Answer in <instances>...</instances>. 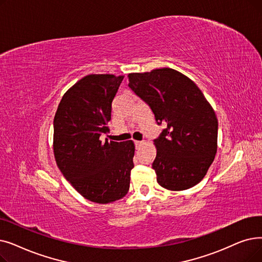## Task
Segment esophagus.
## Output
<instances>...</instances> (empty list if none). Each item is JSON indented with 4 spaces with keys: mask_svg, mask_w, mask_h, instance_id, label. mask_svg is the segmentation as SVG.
Instances as JSON below:
<instances>
[{
    "mask_svg": "<svg viewBox=\"0 0 262 262\" xmlns=\"http://www.w3.org/2000/svg\"><path fill=\"white\" fill-rule=\"evenodd\" d=\"M143 143H144L143 141H138V140H136V141H135V145L137 146V147H138V146H140V145H141V144H143Z\"/></svg>",
    "mask_w": 262,
    "mask_h": 262,
    "instance_id": "34e87169",
    "label": "esophagus"
}]
</instances>
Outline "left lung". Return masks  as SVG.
Returning <instances> with one entry per match:
<instances>
[{
  "instance_id": "obj_1",
  "label": "left lung",
  "mask_w": 262,
  "mask_h": 262,
  "mask_svg": "<svg viewBox=\"0 0 262 262\" xmlns=\"http://www.w3.org/2000/svg\"><path fill=\"white\" fill-rule=\"evenodd\" d=\"M128 81L164 126L154 140L158 184L169 190L195 186L217 151L219 122L212 106L194 81L172 68L129 74Z\"/></svg>"
}]
</instances>
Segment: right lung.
<instances>
[{"label": "right lung", "instance_id": "add662e5", "mask_svg": "<svg viewBox=\"0 0 262 262\" xmlns=\"http://www.w3.org/2000/svg\"><path fill=\"white\" fill-rule=\"evenodd\" d=\"M124 76L88 75L62 97L53 120V152L66 180L85 199L109 203L127 194L135 144L101 142Z\"/></svg>", "mask_w": 262, "mask_h": 262}]
</instances>
